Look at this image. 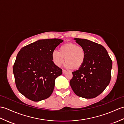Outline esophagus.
I'll list each match as a JSON object with an SVG mask.
<instances>
[{
  "label": "esophagus",
  "instance_id": "34e87169",
  "mask_svg": "<svg viewBox=\"0 0 124 124\" xmlns=\"http://www.w3.org/2000/svg\"><path fill=\"white\" fill-rule=\"evenodd\" d=\"M66 72H67V71H66V70H62V73H63V74L65 73Z\"/></svg>",
  "mask_w": 124,
  "mask_h": 124
}]
</instances>
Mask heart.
I'll list each match as a JSON object with an SVG mask.
<instances>
[{
	"instance_id": "b5f03b06",
	"label": "heart",
	"mask_w": 124,
	"mask_h": 124,
	"mask_svg": "<svg viewBox=\"0 0 124 124\" xmlns=\"http://www.w3.org/2000/svg\"><path fill=\"white\" fill-rule=\"evenodd\" d=\"M52 60L56 67H61L65 60L64 67L77 70L82 67L86 58L85 48L73 43L61 45L59 52L54 51L51 54Z\"/></svg>"
}]
</instances>
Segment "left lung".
<instances>
[{
  "instance_id": "left-lung-1",
  "label": "left lung",
  "mask_w": 124,
  "mask_h": 124,
  "mask_svg": "<svg viewBox=\"0 0 124 124\" xmlns=\"http://www.w3.org/2000/svg\"><path fill=\"white\" fill-rule=\"evenodd\" d=\"M74 39L85 48L86 58L82 67L72 72L70 85L78 96L94 98L110 83L112 60L102 45L86 39Z\"/></svg>"
}]
</instances>
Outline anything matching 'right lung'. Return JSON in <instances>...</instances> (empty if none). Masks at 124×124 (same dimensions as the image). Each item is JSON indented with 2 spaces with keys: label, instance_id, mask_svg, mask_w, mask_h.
<instances>
[{
  "label": "right lung",
  "instance_id": "right-lung-1",
  "mask_svg": "<svg viewBox=\"0 0 124 124\" xmlns=\"http://www.w3.org/2000/svg\"><path fill=\"white\" fill-rule=\"evenodd\" d=\"M63 41L40 39L22 47L17 54L13 66L16 85L28 99L39 101L52 93L55 79L62 70L54 65L51 54Z\"/></svg>",
  "mask_w": 124,
  "mask_h": 124
}]
</instances>
